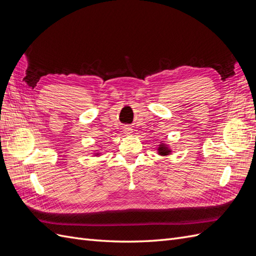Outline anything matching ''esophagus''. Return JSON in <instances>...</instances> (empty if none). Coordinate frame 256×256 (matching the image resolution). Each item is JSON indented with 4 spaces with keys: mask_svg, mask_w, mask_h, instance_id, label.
I'll list each match as a JSON object with an SVG mask.
<instances>
[{
    "mask_svg": "<svg viewBox=\"0 0 256 256\" xmlns=\"http://www.w3.org/2000/svg\"><path fill=\"white\" fill-rule=\"evenodd\" d=\"M124 132L125 134H131L132 132V129H131V127H129V126H127V127H125V129H124Z\"/></svg>",
    "mask_w": 256,
    "mask_h": 256,
    "instance_id": "1",
    "label": "esophagus"
}]
</instances>
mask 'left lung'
<instances>
[{"mask_svg":"<svg viewBox=\"0 0 256 256\" xmlns=\"http://www.w3.org/2000/svg\"><path fill=\"white\" fill-rule=\"evenodd\" d=\"M158 152L160 154H162V156H166V154H168L170 150L168 148V147L164 144H160L159 147H158Z\"/></svg>","mask_w":256,"mask_h":256,"instance_id":"8db88e82","label":"left lung"}]
</instances>
